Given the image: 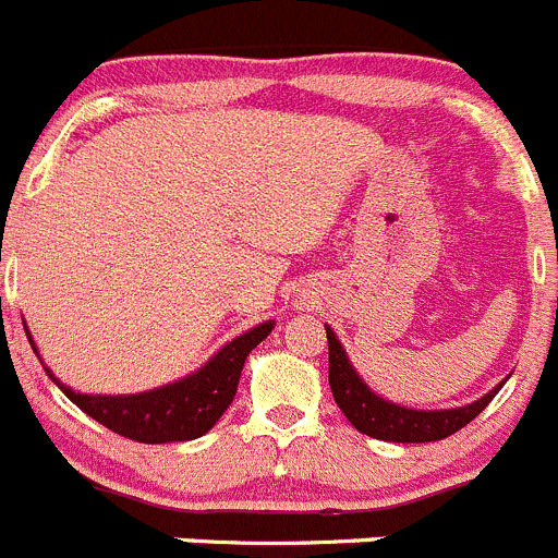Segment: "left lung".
<instances>
[{
  "instance_id": "obj_1",
  "label": "left lung",
  "mask_w": 558,
  "mask_h": 558,
  "mask_svg": "<svg viewBox=\"0 0 558 558\" xmlns=\"http://www.w3.org/2000/svg\"><path fill=\"white\" fill-rule=\"evenodd\" d=\"M325 333H328V383L333 399L347 421L366 437L385 439V442H437L472 423L501 390V385H496L483 399L459 407V410H407V407L390 404L372 393L355 374V368L350 366L347 352L341 350L333 330L325 328Z\"/></svg>"
}]
</instances>
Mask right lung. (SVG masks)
Returning a JSON list of instances; mask_svg holds the SVG:
<instances>
[{
  "instance_id": "obj_1",
  "label": "right lung",
  "mask_w": 558,
  "mask_h": 558,
  "mask_svg": "<svg viewBox=\"0 0 558 558\" xmlns=\"http://www.w3.org/2000/svg\"><path fill=\"white\" fill-rule=\"evenodd\" d=\"M271 328L274 323L268 319V323L252 328L250 333L225 344L192 377L137 396L75 393L68 385L59 383L48 368L46 372L75 407H81L86 415L102 423L105 428H110L119 437L135 439V442L143 445L186 442V439H197L206 432H211L214 423L225 415L235 390H239L241 368H244L246 355L271 333Z\"/></svg>"
}]
</instances>
